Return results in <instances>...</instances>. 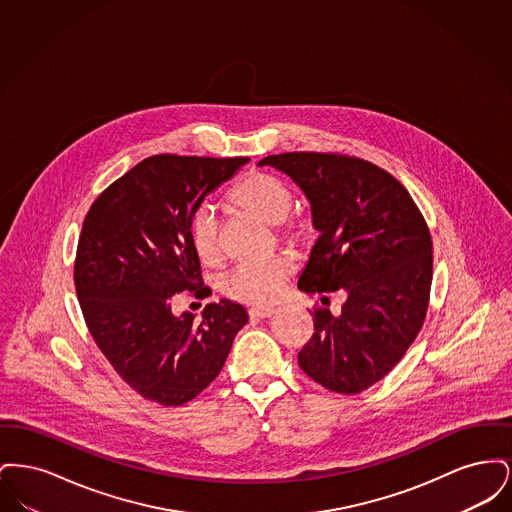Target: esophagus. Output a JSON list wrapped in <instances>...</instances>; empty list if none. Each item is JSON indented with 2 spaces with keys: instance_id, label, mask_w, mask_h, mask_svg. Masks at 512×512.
Here are the masks:
<instances>
[{
  "instance_id": "esophagus-1",
  "label": "esophagus",
  "mask_w": 512,
  "mask_h": 512,
  "mask_svg": "<svg viewBox=\"0 0 512 512\" xmlns=\"http://www.w3.org/2000/svg\"><path fill=\"white\" fill-rule=\"evenodd\" d=\"M276 311L274 309H270V307H253V309H249V317L253 318H268L272 317Z\"/></svg>"
}]
</instances>
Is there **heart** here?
Listing matches in <instances>:
<instances>
[{"label":"heart","mask_w":512,"mask_h":512,"mask_svg":"<svg viewBox=\"0 0 512 512\" xmlns=\"http://www.w3.org/2000/svg\"><path fill=\"white\" fill-rule=\"evenodd\" d=\"M230 201L255 219L280 224L288 242H299L307 234V224L303 220L286 219L292 209V190L278 176L261 171L247 172L234 186ZM190 236L199 259L205 265H217L222 257L220 224L209 205L195 209L190 220ZM292 272L293 261L286 255H278L267 263H244L226 274L222 292L236 301L263 305L278 297Z\"/></svg>","instance_id":"obj_1"}]
</instances>
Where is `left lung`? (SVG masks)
Listing matches in <instances>:
<instances>
[{
    "label": "left lung",
    "instance_id": "left-lung-1",
    "mask_svg": "<svg viewBox=\"0 0 512 512\" xmlns=\"http://www.w3.org/2000/svg\"><path fill=\"white\" fill-rule=\"evenodd\" d=\"M290 176L311 207L317 242L299 272L305 293H345L340 315L315 311L297 361L326 390L359 393L401 361L426 318L432 240L390 172L355 157L282 153L259 161Z\"/></svg>",
    "mask_w": 512,
    "mask_h": 512
}]
</instances>
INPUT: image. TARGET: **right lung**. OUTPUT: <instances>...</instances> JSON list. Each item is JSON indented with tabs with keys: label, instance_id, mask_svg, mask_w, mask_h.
I'll list each match as a JSON object with an SVG mask.
<instances>
[{
	"label": "right lung",
	"instance_id": "1",
	"mask_svg": "<svg viewBox=\"0 0 512 512\" xmlns=\"http://www.w3.org/2000/svg\"><path fill=\"white\" fill-rule=\"evenodd\" d=\"M249 163L155 155L90 207L76 249L74 284L88 330L122 380L144 399L176 407L217 376L247 324L240 303H209L201 318L174 315V295L201 288L190 220L205 197Z\"/></svg>",
	"mask_w": 512,
	"mask_h": 512
}]
</instances>
